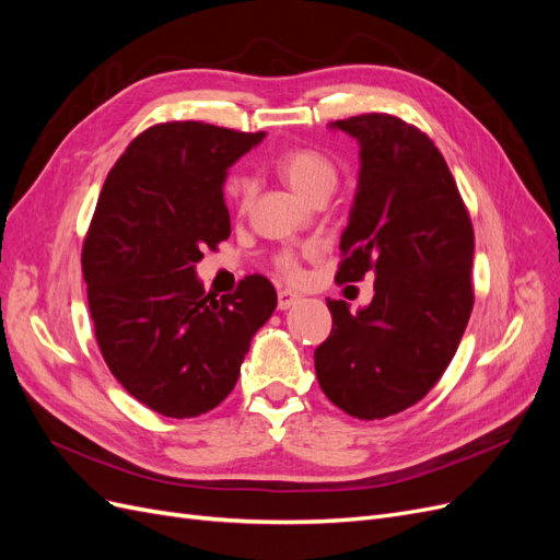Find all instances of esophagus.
I'll use <instances>...</instances> for the list:
<instances>
[{
  "instance_id": "34e87169",
  "label": "esophagus",
  "mask_w": 560,
  "mask_h": 560,
  "mask_svg": "<svg viewBox=\"0 0 560 560\" xmlns=\"http://www.w3.org/2000/svg\"><path fill=\"white\" fill-rule=\"evenodd\" d=\"M299 301H301V296H299L296 292H292V290H280V292H278V308H280V311L292 308L294 303H299Z\"/></svg>"
}]
</instances>
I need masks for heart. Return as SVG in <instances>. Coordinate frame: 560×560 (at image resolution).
I'll use <instances>...</instances> for the list:
<instances>
[{"label":"heart","mask_w":560,"mask_h":560,"mask_svg":"<svg viewBox=\"0 0 560 560\" xmlns=\"http://www.w3.org/2000/svg\"><path fill=\"white\" fill-rule=\"evenodd\" d=\"M276 167L280 177L292 186L294 194H299L306 200L315 198L322 191H331L336 186V167L331 159L311 147L284 149L276 161ZM222 191L231 206L245 210L252 200L254 184L245 173H229L222 184ZM308 252L311 249H303V252L284 249L278 254L273 266L282 278L294 280L301 270V254H308Z\"/></svg>","instance_id":"b5f03b06"}]
</instances>
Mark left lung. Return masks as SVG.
Instances as JSON below:
<instances>
[{
	"label": "left lung",
	"instance_id": "left-lung-1",
	"mask_svg": "<svg viewBox=\"0 0 560 560\" xmlns=\"http://www.w3.org/2000/svg\"><path fill=\"white\" fill-rule=\"evenodd\" d=\"M360 142V186L341 235L336 282L376 273L352 315L327 301L331 334L315 350L322 393L348 416L409 409L444 376L471 315L474 229L442 151L393 114L336 121Z\"/></svg>",
	"mask_w": 560,
	"mask_h": 560
}]
</instances>
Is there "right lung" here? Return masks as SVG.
<instances>
[{
    "label": "right lung",
    "mask_w": 560,
    "mask_h": 560,
    "mask_svg": "<svg viewBox=\"0 0 560 560\" xmlns=\"http://www.w3.org/2000/svg\"><path fill=\"white\" fill-rule=\"evenodd\" d=\"M261 140L202 121L156 124L100 191L81 249L95 341L126 393L161 416L196 418L222 404L276 311L278 294L259 273L214 296L194 270L231 235L226 167Z\"/></svg>",
    "instance_id": "add662e5"
}]
</instances>
